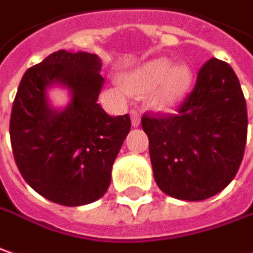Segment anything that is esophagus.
<instances>
[{"label":"esophagus","mask_w":253,"mask_h":253,"mask_svg":"<svg viewBox=\"0 0 253 253\" xmlns=\"http://www.w3.org/2000/svg\"><path fill=\"white\" fill-rule=\"evenodd\" d=\"M130 117H131V126L139 127V125H140V114H139V112L131 110L130 112Z\"/></svg>","instance_id":"34e87169"}]
</instances>
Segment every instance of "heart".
Returning a JSON list of instances; mask_svg holds the SVG:
<instances>
[{
    "mask_svg": "<svg viewBox=\"0 0 253 253\" xmlns=\"http://www.w3.org/2000/svg\"><path fill=\"white\" fill-rule=\"evenodd\" d=\"M193 84V70L189 64L174 66L169 57H157L125 76V85L134 94L152 91V104L159 110H170L189 94Z\"/></svg>",
    "mask_w": 253,
    "mask_h": 253,
    "instance_id": "b5f03b06",
    "label": "heart"
}]
</instances>
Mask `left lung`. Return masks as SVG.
<instances>
[{
    "label": "left lung",
    "instance_id": "left-lung-1",
    "mask_svg": "<svg viewBox=\"0 0 253 253\" xmlns=\"http://www.w3.org/2000/svg\"><path fill=\"white\" fill-rule=\"evenodd\" d=\"M159 189L179 201H205L232 182L244 159L246 101L228 63L211 58L179 114L143 116Z\"/></svg>",
    "mask_w": 253,
    "mask_h": 253
}]
</instances>
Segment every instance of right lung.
<instances>
[{
  "label": "right lung",
  "mask_w": 253,
  "mask_h": 253,
  "mask_svg": "<svg viewBox=\"0 0 253 253\" xmlns=\"http://www.w3.org/2000/svg\"><path fill=\"white\" fill-rule=\"evenodd\" d=\"M97 54H50L28 68L12 104L9 137L24 180L45 199L82 206L109 189L112 168L130 131V117H112L97 103L104 79ZM61 86L70 100L52 106L48 93Z\"/></svg>",
  "instance_id": "add662e5"
}]
</instances>
